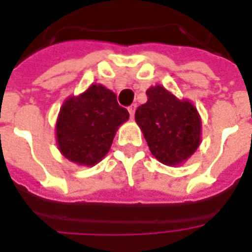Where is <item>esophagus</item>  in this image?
Here are the masks:
<instances>
[{
  "instance_id": "esophagus-1",
  "label": "esophagus",
  "mask_w": 252,
  "mask_h": 252,
  "mask_svg": "<svg viewBox=\"0 0 252 252\" xmlns=\"http://www.w3.org/2000/svg\"><path fill=\"white\" fill-rule=\"evenodd\" d=\"M134 111H136V104H132V106L128 107V112H129L130 118L132 119H133V116H134Z\"/></svg>"
}]
</instances>
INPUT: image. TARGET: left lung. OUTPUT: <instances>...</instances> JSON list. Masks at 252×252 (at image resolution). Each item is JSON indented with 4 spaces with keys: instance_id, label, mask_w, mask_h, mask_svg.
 Instances as JSON below:
<instances>
[{
    "instance_id": "8db88e82",
    "label": "left lung",
    "mask_w": 252,
    "mask_h": 252,
    "mask_svg": "<svg viewBox=\"0 0 252 252\" xmlns=\"http://www.w3.org/2000/svg\"><path fill=\"white\" fill-rule=\"evenodd\" d=\"M148 102L134 119L150 152L167 166H178L195 153L201 141V118L188 99H178L161 85L146 90Z\"/></svg>"
}]
</instances>
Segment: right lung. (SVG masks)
<instances>
[{"instance_id":"obj_1","label":"right lung","mask_w":252,"mask_h":252,"mask_svg":"<svg viewBox=\"0 0 252 252\" xmlns=\"http://www.w3.org/2000/svg\"><path fill=\"white\" fill-rule=\"evenodd\" d=\"M129 119L116 95L100 84H93L80 95L65 99L56 122L60 153L81 166L96 165L114 141L116 130Z\"/></svg>"}]
</instances>
